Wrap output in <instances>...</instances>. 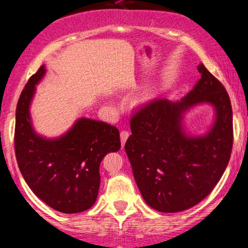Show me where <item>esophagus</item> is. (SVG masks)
I'll list each match as a JSON object with an SVG mask.
<instances>
[{
  "label": "esophagus",
  "mask_w": 248,
  "mask_h": 248,
  "mask_svg": "<svg viewBox=\"0 0 248 248\" xmlns=\"http://www.w3.org/2000/svg\"><path fill=\"white\" fill-rule=\"evenodd\" d=\"M129 137V133L127 131H121V133H120V138H121V144L124 145V142H126V140L128 139Z\"/></svg>",
  "instance_id": "esophagus-1"
}]
</instances>
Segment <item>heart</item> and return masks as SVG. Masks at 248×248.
Here are the masks:
<instances>
[{"label":"heart","instance_id":"1","mask_svg":"<svg viewBox=\"0 0 248 248\" xmlns=\"http://www.w3.org/2000/svg\"><path fill=\"white\" fill-rule=\"evenodd\" d=\"M146 99H149V97H146V98H145V101H146Z\"/></svg>","mask_w":248,"mask_h":248}]
</instances>
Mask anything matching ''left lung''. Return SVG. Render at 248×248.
<instances>
[{
	"instance_id": "1",
	"label": "left lung",
	"mask_w": 248,
	"mask_h": 248,
	"mask_svg": "<svg viewBox=\"0 0 248 248\" xmlns=\"http://www.w3.org/2000/svg\"><path fill=\"white\" fill-rule=\"evenodd\" d=\"M201 79L180 101L156 99L132 117L124 150L145 202L159 212H180L202 202L228 166L232 112L228 93L202 63ZM207 104L214 122L202 135L184 129V115Z\"/></svg>"
}]
</instances>
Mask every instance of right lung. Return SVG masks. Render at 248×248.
<instances>
[{
  "label": "right lung",
  "instance_id": "obj_1",
  "mask_svg": "<svg viewBox=\"0 0 248 248\" xmlns=\"http://www.w3.org/2000/svg\"><path fill=\"white\" fill-rule=\"evenodd\" d=\"M41 66L20 94L16 112V156L20 171L34 194L63 214H78L96 202L101 184L99 166L109 152L121 147L116 127L87 117L56 138H46L32 124V99L46 76Z\"/></svg>",
  "mask_w": 248,
  "mask_h": 248
}]
</instances>
